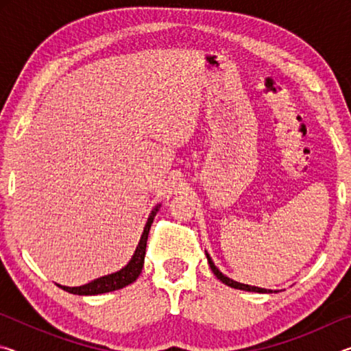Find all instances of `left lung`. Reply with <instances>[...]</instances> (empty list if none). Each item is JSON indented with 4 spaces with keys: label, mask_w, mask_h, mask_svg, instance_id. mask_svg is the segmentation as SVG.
I'll list each match as a JSON object with an SVG mask.
<instances>
[{
    "label": "left lung",
    "mask_w": 351,
    "mask_h": 351,
    "mask_svg": "<svg viewBox=\"0 0 351 351\" xmlns=\"http://www.w3.org/2000/svg\"><path fill=\"white\" fill-rule=\"evenodd\" d=\"M206 257H207V261H209V266L213 274L217 276L218 280H221L224 285H228V287L230 288H235V289H241V291H249V293H260V294H271V293H277V291H272V289H265V288H258V287H251V285H245V283H240V282H235L232 280V278L226 277L221 271H219L215 263H213V260L210 258V255L207 254L206 251Z\"/></svg>",
    "instance_id": "left-lung-1"
}]
</instances>
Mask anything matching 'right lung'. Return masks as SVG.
<instances>
[{
  "label": "right lung",
  "instance_id": "1",
  "mask_svg": "<svg viewBox=\"0 0 351 351\" xmlns=\"http://www.w3.org/2000/svg\"><path fill=\"white\" fill-rule=\"evenodd\" d=\"M161 209V204L154 206L150 215L147 218L144 232L141 235V240L136 246V251L133 254L132 260L123 266L122 269H119L117 272H112V274L99 277L96 280H93L86 285H82V287H63V285H57L58 288H62L63 291H68L71 294H77V295H97V294H104V293H111V291L116 289H122L128 287L130 283L136 282V278L139 277L142 272V268H144V258H145V247H147V239H148V232H150L152 223L154 217H156L158 210Z\"/></svg>",
  "mask_w": 351,
  "mask_h": 351
}]
</instances>
